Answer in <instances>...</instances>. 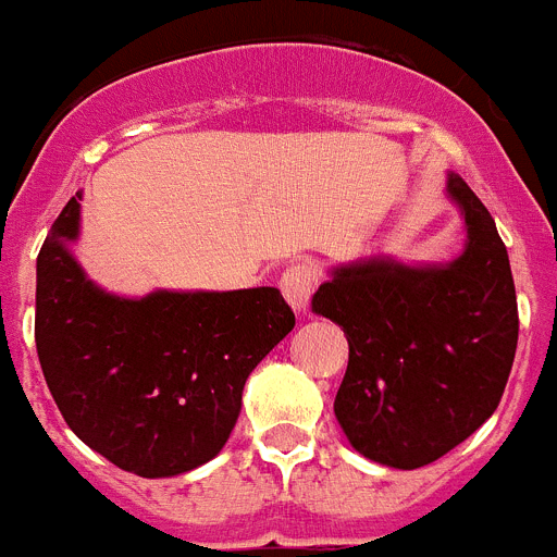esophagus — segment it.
<instances>
[{"label":"esophagus","instance_id":"obj_1","mask_svg":"<svg viewBox=\"0 0 557 557\" xmlns=\"http://www.w3.org/2000/svg\"><path fill=\"white\" fill-rule=\"evenodd\" d=\"M314 287H318V270L312 264H293L289 270H284L282 293L298 314L307 312Z\"/></svg>","mask_w":557,"mask_h":557}]
</instances>
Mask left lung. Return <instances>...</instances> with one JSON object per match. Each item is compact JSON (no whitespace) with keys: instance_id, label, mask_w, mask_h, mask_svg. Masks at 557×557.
<instances>
[{"instance_id":"8db88e82","label":"left lung","mask_w":557,"mask_h":557,"mask_svg":"<svg viewBox=\"0 0 557 557\" xmlns=\"http://www.w3.org/2000/svg\"><path fill=\"white\" fill-rule=\"evenodd\" d=\"M462 218L449 262L362 256L334 264L312 312L348 339L334 416L348 444L391 469H421L480 430L499 405L519 312L508 248L471 186L446 172Z\"/></svg>"}]
</instances>
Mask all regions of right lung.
I'll use <instances>...</instances> for the list:
<instances>
[{"mask_svg":"<svg viewBox=\"0 0 557 557\" xmlns=\"http://www.w3.org/2000/svg\"><path fill=\"white\" fill-rule=\"evenodd\" d=\"M83 191L36 262V348L69 430L113 466L161 480L218 457L243 387L295 326L275 287L116 295L77 262Z\"/></svg>","mask_w":557,"mask_h":557,"instance_id":"obj_1","label":"right lung"}]
</instances>
